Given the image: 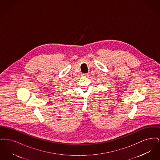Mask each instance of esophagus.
<instances>
[{"label":"esophagus","mask_w":160,"mask_h":160,"mask_svg":"<svg viewBox=\"0 0 160 160\" xmlns=\"http://www.w3.org/2000/svg\"><path fill=\"white\" fill-rule=\"evenodd\" d=\"M82 76L87 77L89 76V74H82Z\"/></svg>","instance_id":"1"}]
</instances>
